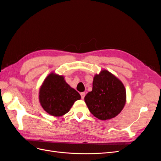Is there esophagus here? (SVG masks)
I'll return each instance as SVG.
<instances>
[{"instance_id":"34e87169","label":"esophagus","mask_w":161,"mask_h":161,"mask_svg":"<svg viewBox=\"0 0 161 161\" xmlns=\"http://www.w3.org/2000/svg\"><path fill=\"white\" fill-rule=\"evenodd\" d=\"M80 96H81V98H82V99H84L85 97V92H81V93H80Z\"/></svg>"}]
</instances>
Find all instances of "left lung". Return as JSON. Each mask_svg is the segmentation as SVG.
Wrapping results in <instances>:
<instances>
[{
    "instance_id": "1",
    "label": "left lung",
    "mask_w": 161,
    "mask_h": 161,
    "mask_svg": "<svg viewBox=\"0 0 161 161\" xmlns=\"http://www.w3.org/2000/svg\"><path fill=\"white\" fill-rule=\"evenodd\" d=\"M91 113L101 120L114 118L124 109L126 102L125 86L118 78L107 70L94 76L92 90L85 97Z\"/></svg>"
}]
</instances>
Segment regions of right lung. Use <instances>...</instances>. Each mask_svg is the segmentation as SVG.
Listing matches in <instances>:
<instances>
[{
	"label": "right lung",
	"instance_id": "right-lung-1",
	"mask_svg": "<svg viewBox=\"0 0 161 161\" xmlns=\"http://www.w3.org/2000/svg\"><path fill=\"white\" fill-rule=\"evenodd\" d=\"M80 94L67 83L64 76L51 72L43 80L39 91V101L42 108L52 116L67 114Z\"/></svg>",
	"mask_w": 161,
	"mask_h": 161
}]
</instances>
